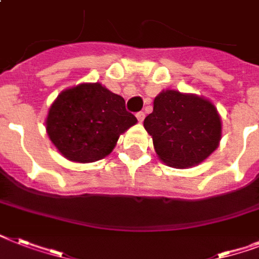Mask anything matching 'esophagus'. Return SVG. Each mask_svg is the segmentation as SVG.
Returning <instances> with one entry per match:
<instances>
[{
    "instance_id": "1",
    "label": "esophagus",
    "mask_w": 259,
    "mask_h": 259,
    "mask_svg": "<svg viewBox=\"0 0 259 259\" xmlns=\"http://www.w3.org/2000/svg\"><path fill=\"white\" fill-rule=\"evenodd\" d=\"M136 117H137L138 122H141V123H142V121L145 119V113H144V111H140V113L136 114Z\"/></svg>"
}]
</instances>
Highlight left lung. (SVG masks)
I'll use <instances>...</instances> for the list:
<instances>
[{"label":"left lung","mask_w":259,"mask_h":259,"mask_svg":"<svg viewBox=\"0 0 259 259\" xmlns=\"http://www.w3.org/2000/svg\"><path fill=\"white\" fill-rule=\"evenodd\" d=\"M144 127L158 158L173 168H191L219 146L222 122L217 107L203 97L164 90L154 98Z\"/></svg>","instance_id":"obj_1"}]
</instances>
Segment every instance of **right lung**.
Returning <instances> with one entry per match:
<instances>
[{"label":"right lung","instance_id":"right-lung-1","mask_svg":"<svg viewBox=\"0 0 259 259\" xmlns=\"http://www.w3.org/2000/svg\"><path fill=\"white\" fill-rule=\"evenodd\" d=\"M137 123L125 99L101 83H82L59 94L46 127L56 149L70 161L94 162L113 152L122 133Z\"/></svg>","mask_w":259,"mask_h":259}]
</instances>
